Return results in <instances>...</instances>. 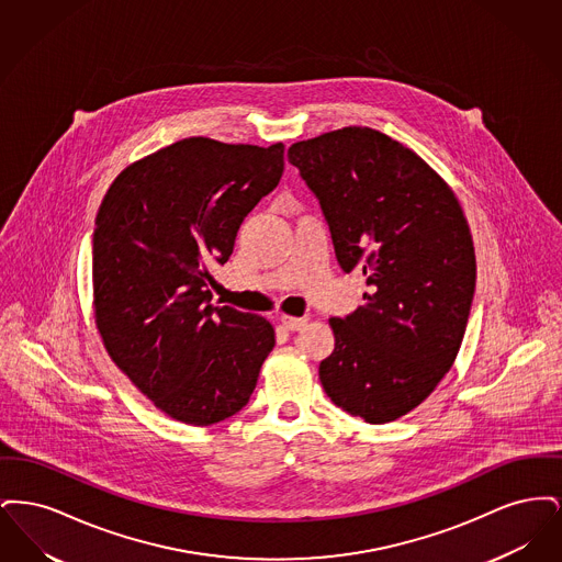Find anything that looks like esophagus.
<instances>
[{"label":"esophagus","instance_id":"1","mask_svg":"<svg viewBox=\"0 0 562 562\" xmlns=\"http://www.w3.org/2000/svg\"><path fill=\"white\" fill-rule=\"evenodd\" d=\"M282 324H284L286 330H301L307 324V318L305 316H301V318H296V316H282Z\"/></svg>","mask_w":562,"mask_h":562}]
</instances>
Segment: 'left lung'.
I'll return each instance as SVG.
<instances>
[{
  "instance_id": "obj_1",
  "label": "left lung",
  "mask_w": 562,
  "mask_h": 562,
  "mask_svg": "<svg viewBox=\"0 0 562 562\" xmlns=\"http://www.w3.org/2000/svg\"><path fill=\"white\" fill-rule=\"evenodd\" d=\"M289 160L321 202L335 257L371 293L330 318L328 398L367 424L394 422L453 367L476 289V257L449 186L398 140L348 126L299 140Z\"/></svg>"
}]
</instances>
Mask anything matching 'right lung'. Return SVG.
<instances>
[{
	"mask_svg": "<svg viewBox=\"0 0 562 562\" xmlns=\"http://www.w3.org/2000/svg\"><path fill=\"white\" fill-rule=\"evenodd\" d=\"M284 145L177 140L117 175L94 221V316L120 371L177 422L241 411L276 346L266 318L211 305L241 221L278 188Z\"/></svg>",
	"mask_w": 562,
	"mask_h": 562,
	"instance_id": "add662e5",
	"label": "right lung"
}]
</instances>
